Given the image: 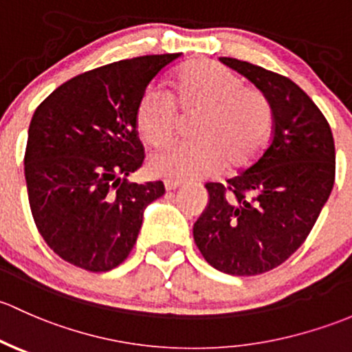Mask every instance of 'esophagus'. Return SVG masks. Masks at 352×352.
Here are the masks:
<instances>
[{
    "mask_svg": "<svg viewBox=\"0 0 352 352\" xmlns=\"http://www.w3.org/2000/svg\"><path fill=\"white\" fill-rule=\"evenodd\" d=\"M181 186V181H173V179H166L164 181V188L166 191H175Z\"/></svg>",
    "mask_w": 352,
    "mask_h": 352,
    "instance_id": "esophagus-1",
    "label": "esophagus"
}]
</instances>
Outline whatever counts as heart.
<instances>
[{"label": "heart", "mask_w": 352, "mask_h": 352, "mask_svg": "<svg viewBox=\"0 0 352 352\" xmlns=\"http://www.w3.org/2000/svg\"><path fill=\"white\" fill-rule=\"evenodd\" d=\"M201 111L195 123V142L173 144L149 159L152 175L169 179H201L227 169H242L259 157L271 133L266 96L222 64L191 60L177 71L175 100L161 86H149L135 108L139 132L151 146H164L175 132L176 105Z\"/></svg>", "instance_id": "1"}]
</instances>
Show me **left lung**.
I'll return each mask as SVG.
<instances>
[{
  "mask_svg": "<svg viewBox=\"0 0 352 352\" xmlns=\"http://www.w3.org/2000/svg\"><path fill=\"white\" fill-rule=\"evenodd\" d=\"M220 63L266 96L273 137L248 169L226 184H205L210 200L193 237L210 266L254 276L283 264L309 237L334 186V137L317 104L292 79L232 57Z\"/></svg>",
  "mask_w": 352,
  "mask_h": 352,
  "instance_id": "8db88e82",
  "label": "left lung"
}]
</instances>
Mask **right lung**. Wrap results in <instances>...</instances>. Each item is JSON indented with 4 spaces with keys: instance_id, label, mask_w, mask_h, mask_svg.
Masks as SVG:
<instances>
[{
    "instance_id": "1",
    "label": "right lung",
    "mask_w": 352,
    "mask_h": 352,
    "mask_svg": "<svg viewBox=\"0 0 352 352\" xmlns=\"http://www.w3.org/2000/svg\"><path fill=\"white\" fill-rule=\"evenodd\" d=\"M181 54L142 56L82 72L54 89L28 126L25 179L35 226L50 249L93 273L122 264L162 181L129 183L142 166L135 108Z\"/></svg>"
}]
</instances>
